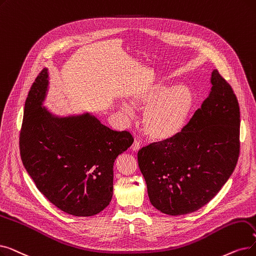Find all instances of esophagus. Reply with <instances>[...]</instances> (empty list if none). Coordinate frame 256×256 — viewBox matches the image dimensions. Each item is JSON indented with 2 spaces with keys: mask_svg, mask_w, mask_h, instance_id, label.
<instances>
[{
  "mask_svg": "<svg viewBox=\"0 0 256 256\" xmlns=\"http://www.w3.org/2000/svg\"><path fill=\"white\" fill-rule=\"evenodd\" d=\"M130 150L134 152H137L140 150V143H139V141L135 140L134 143H132V146H130Z\"/></svg>",
  "mask_w": 256,
  "mask_h": 256,
  "instance_id": "1",
  "label": "esophagus"
}]
</instances>
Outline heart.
Masks as SVG:
<instances>
[{
  "mask_svg": "<svg viewBox=\"0 0 256 256\" xmlns=\"http://www.w3.org/2000/svg\"><path fill=\"white\" fill-rule=\"evenodd\" d=\"M130 104L137 110L144 108L142 126L150 139L168 141L185 128L194 106V95L186 84L166 88L156 82L132 92ZM120 110L126 116L134 114L128 104H121Z\"/></svg>",
  "mask_w": 256,
  "mask_h": 256,
  "instance_id": "b5f03b06",
  "label": "heart"
}]
</instances>
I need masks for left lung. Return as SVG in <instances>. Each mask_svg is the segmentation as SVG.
Wrapping results in <instances>:
<instances>
[{"label":"left lung","instance_id":"obj_1","mask_svg":"<svg viewBox=\"0 0 256 256\" xmlns=\"http://www.w3.org/2000/svg\"><path fill=\"white\" fill-rule=\"evenodd\" d=\"M211 88L179 136L138 152L152 205L170 216L194 212L228 181L240 154V106L218 70Z\"/></svg>","mask_w":256,"mask_h":256}]
</instances>
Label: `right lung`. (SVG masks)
Instances as JSON below:
<instances>
[{
	"label": "right lung",
	"instance_id": "obj_1",
	"mask_svg": "<svg viewBox=\"0 0 256 256\" xmlns=\"http://www.w3.org/2000/svg\"><path fill=\"white\" fill-rule=\"evenodd\" d=\"M49 86L44 69L31 86L20 134V158L38 190L64 212L91 216L113 196L114 162L132 144L90 113L55 116L42 106Z\"/></svg>",
	"mask_w": 256,
	"mask_h": 256
}]
</instances>
